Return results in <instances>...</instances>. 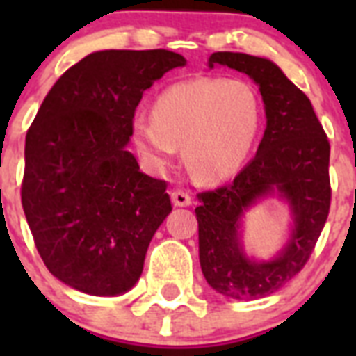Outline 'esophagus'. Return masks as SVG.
<instances>
[{
    "label": "esophagus",
    "instance_id": "34e87169",
    "mask_svg": "<svg viewBox=\"0 0 356 356\" xmlns=\"http://www.w3.org/2000/svg\"><path fill=\"white\" fill-rule=\"evenodd\" d=\"M172 201L175 207H188L190 203H192V197H190L188 192H184V190H173Z\"/></svg>",
    "mask_w": 356,
    "mask_h": 356
}]
</instances>
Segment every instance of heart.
Segmentation results:
<instances>
[{"mask_svg": "<svg viewBox=\"0 0 356 356\" xmlns=\"http://www.w3.org/2000/svg\"><path fill=\"white\" fill-rule=\"evenodd\" d=\"M153 120L133 122V142L151 168L162 170L184 145V162L195 177L216 183L242 168L260 129L257 90L243 79L195 77L162 90Z\"/></svg>", "mask_w": 356, "mask_h": 356, "instance_id": "b5f03b06", "label": "heart"}]
</instances>
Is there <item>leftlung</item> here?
I'll return each mask as SVG.
<instances>
[{
  "label": "left lung",
  "mask_w": 356,
  "mask_h": 356,
  "mask_svg": "<svg viewBox=\"0 0 356 356\" xmlns=\"http://www.w3.org/2000/svg\"><path fill=\"white\" fill-rule=\"evenodd\" d=\"M222 64L249 75L264 102L266 131L257 155L234 181L197 194L200 262L207 282L238 301L266 298L303 270L314 251L331 207V145L312 103L268 58L218 51ZM279 191L294 214L293 238L275 259L254 263L239 243V218L260 197Z\"/></svg>",
  "instance_id": "1"
}]
</instances>
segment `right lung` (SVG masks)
Wrapping results in <instances>:
<instances>
[{
  "label": "right lung",
  "mask_w": 356,
  "mask_h": 356,
  "mask_svg": "<svg viewBox=\"0 0 356 356\" xmlns=\"http://www.w3.org/2000/svg\"><path fill=\"white\" fill-rule=\"evenodd\" d=\"M168 49H105L66 70L25 136L22 207L44 264L90 296L138 281L155 231L172 212L166 181L127 151L142 94L184 66Z\"/></svg>",
  "instance_id": "obj_1"
}]
</instances>
